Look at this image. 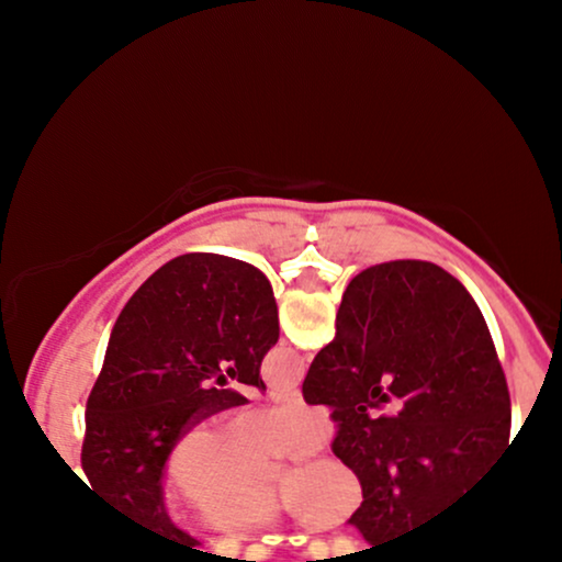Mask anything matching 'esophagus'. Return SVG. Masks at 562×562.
<instances>
[{"label":"esophagus","mask_w":562,"mask_h":562,"mask_svg":"<svg viewBox=\"0 0 562 562\" xmlns=\"http://www.w3.org/2000/svg\"><path fill=\"white\" fill-rule=\"evenodd\" d=\"M272 396V402H282V404H301V391L299 389H288V391H272L269 393Z\"/></svg>","instance_id":"34e87169"}]
</instances>
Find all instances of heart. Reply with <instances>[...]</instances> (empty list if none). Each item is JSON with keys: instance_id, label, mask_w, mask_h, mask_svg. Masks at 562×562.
<instances>
[{"instance_id": "obj_1", "label": "heart", "mask_w": 562, "mask_h": 562, "mask_svg": "<svg viewBox=\"0 0 562 562\" xmlns=\"http://www.w3.org/2000/svg\"><path fill=\"white\" fill-rule=\"evenodd\" d=\"M330 436V423L308 406L243 415L229 425L200 417L182 428L164 460V488L192 524L211 533L267 531L288 518L314 528L346 524L362 505V481L333 454H314L272 479V454H303Z\"/></svg>"}]
</instances>
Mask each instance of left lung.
Listing matches in <instances>:
<instances>
[{
  "mask_svg": "<svg viewBox=\"0 0 562 562\" xmlns=\"http://www.w3.org/2000/svg\"><path fill=\"white\" fill-rule=\"evenodd\" d=\"M277 338L272 285L250 263L187 254L142 282L83 415V475L124 524L164 547L198 544L166 515L164 460L187 425L245 404L227 380L267 391L259 367Z\"/></svg>",
  "mask_w": 562,
  "mask_h": 562,
  "instance_id": "left-lung-1",
  "label": "left lung"
}]
</instances>
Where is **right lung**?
<instances>
[{"mask_svg":"<svg viewBox=\"0 0 562 562\" xmlns=\"http://www.w3.org/2000/svg\"><path fill=\"white\" fill-rule=\"evenodd\" d=\"M303 402L333 409L335 457L362 481L348 524L370 550L402 544L460 505L513 449L486 319L430 261L378 263L348 282Z\"/></svg>","mask_w":562,"mask_h":562,"instance_id":"add662e5","label":"right lung"}]
</instances>
